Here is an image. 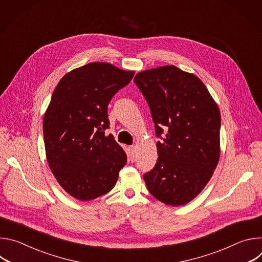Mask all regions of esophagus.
I'll use <instances>...</instances> for the list:
<instances>
[{
    "label": "esophagus",
    "instance_id": "34e87169",
    "mask_svg": "<svg viewBox=\"0 0 262 262\" xmlns=\"http://www.w3.org/2000/svg\"><path fill=\"white\" fill-rule=\"evenodd\" d=\"M135 151H136L135 146L128 147V152H127V155H128V158H129V160H130L132 162L135 161Z\"/></svg>",
    "mask_w": 262,
    "mask_h": 262
}]
</instances>
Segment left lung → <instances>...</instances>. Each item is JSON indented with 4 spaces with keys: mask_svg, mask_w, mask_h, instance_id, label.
Instances as JSON below:
<instances>
[{
    "mask_svg": "<svg viewBox=\"0 0 262 262\" xmlns=\"http://www.w3.org/2000/svg\"><path fill=\"white\" fill-rule=\"evenodd\" d=\"M135 84L151 112L158 161L144 174L161 202L178 206L207 184L220 158V110L199 78L174 65L137 73Z\"/></svg>",
    "mask_w": 262,
    "mask_h": 262,
    "instance_id": "left-lung-1",
    "label": "left lung"
}]
</instances>
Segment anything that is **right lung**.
Returning <instances> with one entry per match:
<instances>
[{
	"label": "right lung",
	"instance_id": "1",
	"mask_svg": "<svg viewBox=\"0 0 262 262\" xmlns=\"http://www.w3.org/2000/svg\"><path fill=\"white\" fill-rule=\"evenodd\" d=\"M134 71L93 62L66 73L43 117L49 166L62 188L82 201L114 188L127 158L108 128L107 104Z\"/></svg>",
	"mask_w": 262,
	"mask_h": 262
}]
</instances>
